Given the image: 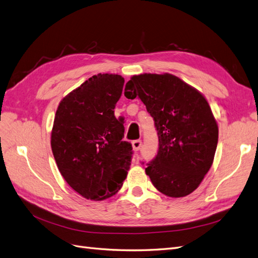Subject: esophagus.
Returning <instances> with one entry per match:
<instances>
[{
    "mask_svg": "<svg viewBox=\"0 0 258 258\" xmlns=\"http://www.w3.org/2000/svg\"><path fill=\"white\" fill-rule=\"evenodd\" d=\"M142 146V141L141 140H135L134 142H132V148H134L135 152H139L140 148Z\"/></svg>",
    "mask_w": 258,
    "mask_h": 258,
    "instance_id": "1",
    "label": "esophagus"
}]
</instances>
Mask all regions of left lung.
Wrapping results in <instances>:
<instances>
[{"label": "left lung", "instance_id": "1", "mask_svg": "<svg viewBox=\"0 0 258 258\" xmlns=\"http://www.w3.org/2000/svg\"><path fill=\"white\" fill-rule=\"evenodd\" d=\"M128 99L140 98L155 120L159 148L146 174L168 197L191 194L213 163L218 126L207 99L175 75H134L124 87Z\"/></svg>", "mask_w": 258, "mask_h": 258}]
</instances>
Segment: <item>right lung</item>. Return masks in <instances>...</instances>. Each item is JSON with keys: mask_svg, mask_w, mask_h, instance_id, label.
<instances>
[{"mask_svg": "<svg viewBox=\"0 0 258 258\" xmlns=\"http://www.w3.org/2000/svg\"><path fill=\"white\" fill-rule=\"evenodd\" d=\"M124 80L98 74L60 101L51 151L66 182L86 199L100 201L120 189L131 165V143L122 141V119L114 108Z\"/></svg>", "mask_w": 258, "mask_h": 258, "instance_id": "add662e5", "label": "right lung"}]
</instances>
